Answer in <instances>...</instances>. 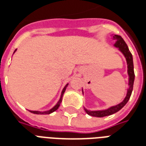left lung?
I'll return each instance as SVG.
<instances>
[{
	"label": "left lung",
	"instance_id": "obj_1",
	"mask_svg": "<svg viewBox=\"0 0 146 146\" xmlns=\"http://www.w3.org/2000/svg\"><path fill=\"white\" fill-rule=\"evenodd\" d=\"M113 38L116 39V43L114 44V46L117 47L119 48V50L123 54V55L126 57L127 63V68H128V74H129V88L127 92V96L124 98V100L120 104L116 105V106L111 107L110 108L105 111H88L87 109H85V111L89 115L92 116V117H105V116L111 115L113 113L117 112L122 108L124 106L125 104H127V102L129 101V98L131 96L132 92H133V83L134 80H135V73H134L133 70V56L130 51L129 50L128 46L126 44V42H124V40L123 39V38L120 35H115L113 36Z\"/></svg>",
	"mask_w": 146,
	"mask_h": 146
}]
</instances>
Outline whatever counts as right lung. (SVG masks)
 Returning <instances> with one entry per match:
<instances>
[{
	"label": "right lung",
	"mask_w": 146,
	"mask_h": 146,
	"mask_svg": "<svg viewBox=\"0 0 146 146\" xmlns=\"http://www.w3.org/2000/svg\"><path fill=\"white\" fill-rule=\"evenodd\" d=\"M66 86H67V85H66V86L64 87V89H63V91H62V93H61V97H60V101L58 102V103H57L56 105H55L53 108H51L50 110H49V111H44V112H41V111H29L30 112H32V113H35V114H49V113H52V112H54V111H55L56 110H57L58 109V108L60 107V103H61L62 102V98H63V95H64V92H65V90H66Z\"/></svg>",
	"instance_id": "add662e5"
}]
</instances>
